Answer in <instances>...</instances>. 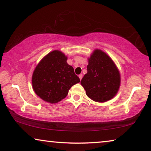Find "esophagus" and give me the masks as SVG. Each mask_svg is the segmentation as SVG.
Wrapping results in <instances>:
<instances>
[{"mask_svg":"<svg viewBox=\"0 0 151 151\" xmlns=\"http://www.w3.org/2000/svg\"><path fill=\"white\" fill-rule=\"evenodd\" d=\"M78 77H79V78H80V80H81L82 78H83V75H82V74H81V75H78Z\"/></svg>","mask_w":151,"mask_h":151,"instance_id":"34e87169","label":"esophagus"}]
</instances>
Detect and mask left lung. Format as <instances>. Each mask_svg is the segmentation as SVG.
<instances>
[{"mask_svg":"<svg viewBox=\"0 0 151 151\" xmlns=\"http://www.w3.org/2000/svg\"><path fill=\"white\" fill-rule=\"evenodd\" d=\"M88 60L87 73L81 81L86 94L98 103L111 100L121 85V75L115 63L100 49L94 50Z\"/></svg>","mask_w":151,"mask_h":151,"instance_id":"1","label":"left lung"}]
</instances>
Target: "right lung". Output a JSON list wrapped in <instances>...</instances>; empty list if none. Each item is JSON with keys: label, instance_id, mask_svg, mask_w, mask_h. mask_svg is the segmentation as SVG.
<instances>
[{"label": "right lung", "instance_id": "right-lung-1", "mask_svg": "<svg viewBox=\"0 0 151 151\" xmlns=\"http://www.w3.org/2000/svg\"><path fill=\"white\" fill-rule=\"evenodd\" d=\"M67 57L55 50L43 57L32 76V88L37 95L47 103H57L67 96L68 91L80 82Z\"/></svg>", "mask_w": 151, "mask_h": 151}]
</instances>
